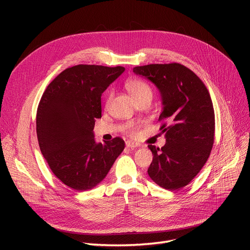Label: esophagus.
<instances>
[{"label":"esophagus","mask_w":250,"mask_h":250,"mask_svg":"<svg viewBox=\"0 0 250 250\" xmlns=\"http://www.w3.org/2000/svg\"><path fill=\"white\" fill-rule=\"evenodd\" d=\"M125 146H126L127 148L134 149V148L139 147V144H137V143H135V142H132V141H126V142H125Z\"/></svg>","instance_id":"esophagus-1"}]
</instances>
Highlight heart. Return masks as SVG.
Here are the masks:
<instances>
[{"label":"heart","mask_w":250,"mask_h":250,"mask_svg":"<svg viewBox=\"0 0 250 250\" xmlns=\"http://www.w3.org/2000/svg\"><path fill=\"white\" fill-rule=\"evenodd\" d=\"M128 93L130 94L135 99L144 97V96H149L152 97V88L151 86L145 82L144 80H141V79H133V80H129L126 85H125ZM112 97V92H110L108 98H107V103L110 101ZM140 126L141 124H135V123H128L125 125L124 130L125 132V134L132 136V137H137L140 133Z\"/></svg>","instance_id":"obj_1"}]
</instances>
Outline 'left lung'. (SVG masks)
Here are the masks:
<instances>
[{
    "mask_svg": "<svg viewBox=\"0 0 250 250\" xmlns=\"http://www.w3.org/2000/svg\"><path fill=\"white\" fill-rule=\"evenodd\" d=\"M133 71L153 82L163 101L159 122L166 144L161 149L148 145L153 154L148 174L165 189H179L198 175L211 154L215 139L211 96L201 79L178 62L151 63Z\"/></svg>",
    "mask_w": 250,
    "mask_h": 250,
    "instance_id": "obj_1",
    "label": "left lung"
}]
</instances>
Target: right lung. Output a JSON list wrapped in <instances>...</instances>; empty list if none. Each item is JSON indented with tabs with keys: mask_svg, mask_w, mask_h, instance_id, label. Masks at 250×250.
I'll return each instance as SVG.
<instances>
[{
	"mask_svg": "<svg viewBox=\"0 0 250 250\" xmlns=\"http://www.w3.org/2000/svg\"><path fill=\"white\" fill-rule=\"evenodd\" d=\"M124 71L121 65H74L49 83L39 101V148L52 173L73 189L96 187L125 149L120 137L97 144L93 134L101 94Z\"/></svg>",
	"mask_w": 250,
	"mask_h": 250,
	"instance_id": "add662e5",
	"label": "right lung"
}]
</instances>
